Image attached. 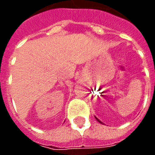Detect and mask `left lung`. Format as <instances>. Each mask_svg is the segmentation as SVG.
Wrapping results in <instances>:
<instances>
[{"mask_svg": "<svg viewBox=\"0 0 155 155\" xmlns=\"http://www.w3.org/2000/svg\"><path fill=\"white\" fill-rule=\"evenodd\" d=\"M94 117H95V116H94ZM95 119H96V120H97L98 122H100V123H101V124H103V123H102V122H101V120H99V119H98V118H96V117H95Z\"/></svg>", "mask_w": 155, "mask_h": 155, "instance_id": "obj_1", "label": "left lung"}]
</instances>
